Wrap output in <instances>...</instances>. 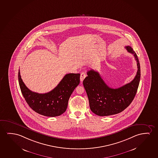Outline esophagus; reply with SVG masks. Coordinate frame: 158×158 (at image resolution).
<instances>
[{
  "label": "esophagus",
  "mask_w": 158,
  "mask_h": 158,
  "mask_svg": "<svg viewBox=\"0 0 158 158\" xmlns=\"http://www.w3.org/2000/svg\"><path fill=\"white\" fill-rule=\"evenodd\" d=\"M87 76V73L85 72H82V73H81L80 76V80L81 82H82L84 80L85 77Z\"/></svg>",
  "instance_id": "esophagus-1"
}]
</instances>
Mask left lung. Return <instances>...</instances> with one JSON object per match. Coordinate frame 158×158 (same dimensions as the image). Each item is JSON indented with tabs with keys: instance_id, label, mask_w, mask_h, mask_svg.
I'll use <instances>...</instances> for the list:
<instances>
[{
	"instance_id": "1",
	"label": "left lung",
	"mask_w": 158,
	"mask_h": 158,
	"mask_svg": "<svg viewBox=\"0 0 158 158\" xmlns=\"http://www.w3.org/2000/svg\"><path fill=\"white\" fill-rule=\"evenodd\" d=\"M125 48L132 53L137 62L138 71L133 80L116 89L108 87L99 73L93 70L87 72L83 84L89 99L91 111L101 116L120 113L128 107L135 96L140 80V65L135 52L130 46Z\"/></svg>"
}]
</instances>
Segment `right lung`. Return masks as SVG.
<instances>
[{
  "mask_svg": "<svg viewBox=\"0 0 158 158\" xmlns=\"http://www.w3.org/2000/svg\"><path fill=\"white\" fill-rule=\"evenodd\" d=\"M80 73H68L57 87L47 93L31 91L23 82L18 71V81L23 95L31 109L42 115L55 117L67 110L69 98L80 83Z\"/></svg>",
  "mask_w": 158,
  "mask_h": 158,
  "instance_id": "obj_1",
  "label": "right lung"
}]
</instances>
